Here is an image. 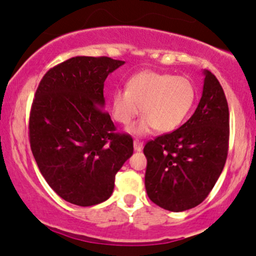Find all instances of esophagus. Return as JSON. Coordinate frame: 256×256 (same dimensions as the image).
<instances>
[{"instance_id": "esophagus-1", "label": "esophagus", "mask_w": 256, "mask_h": 256, "mask_svg": "<svg viewBox=\"0 0 256 256\" xmlns=\"http://www.w3.org/2000/svg\"><path fill=\"white\" fill-rule=\"evenodd\" d=\"M134 148H135L137 152H140V150H142V148H144V144L140 142L138 140H135V141H134Z\"/></svg>"}]
</instances>
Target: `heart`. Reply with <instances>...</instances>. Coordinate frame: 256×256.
<instances>
[{
    "label": "heart",
    "mask_w": 256,
    "mask_h": 256,
    "mask_svg": "<svg viewBox=\"0 0 256 256\" xmlns=\"http://www.w3.org/2000/svg\"><path fill=\"white\" fill-rule=\"evenodd\" d=\"M195 100L196 87L186 77L142 71L128 80L126 90L112 93L110 108L114 120L122 125H128L142 112L144 118L128 128V132L144 135L153 128L158 132L176 130L188 119Z\"/></svg>",
    "instance_id": "1"
}]
</instances>
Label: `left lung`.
Instances as JSON below:
<instances>
[{"label":"left lung","mask_w":256,"mask_h":256,"mask_svg":"<svg viewBox=\"0 0 256 256\" xmlns=\"http://www.w3.org/2000/svg\"><path fill=\"white\" fill-rule=\"evenodd\" d=\"M202 96L192 116L144 148V186L156 205L182 212L200 205L218 180L228 154L230 110L218 80L205 70Z\"/></svg>","instance_id":"8db88e82"}]
</instances>
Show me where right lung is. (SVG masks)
<instances>
[{
    "instance_id": "obj_1",
    "label": "right lung",
    "mask_w": 256,
    "mask_h": 256,
    "mask_svg": "<svg viewBox=\"0 0 256 256\" xmlns=\"http://www.w3.org/2000/svg\"><path fill=\"white\" fill-rule=\"evenodd\" d=\"M125 61L76 56L40 80L29 116V141L40 173L67 202L108 200L115 176L132 156L134 141L115 132L104 112V82Z\"/></svg>"
}]
</instances>
